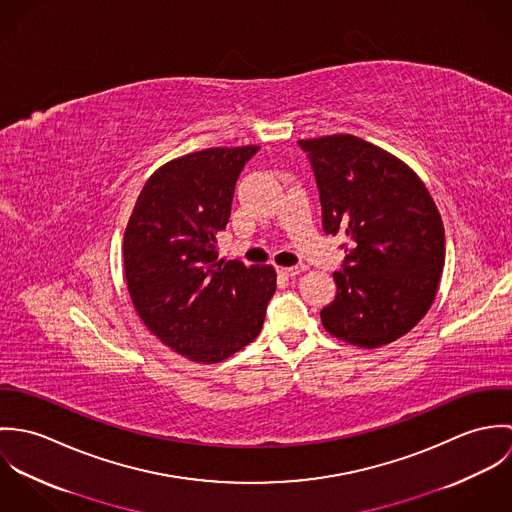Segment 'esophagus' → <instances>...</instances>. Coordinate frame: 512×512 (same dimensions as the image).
Segmentation results:
<instances>
[{"instance_id": "obj_1", "label": "esophagus", "mask_w": 512, "mask_h": 512, "mask_svg": "<svg viewBox=\"0 0 512 512\" xmlns=\"http://www.w3.org/2000/svg\"><path fill=\"white\" fill-rule=\"evenodd\" d=\"M305 270H307L305 264H297V266H290V268H278V272H280L282 276H286V278H293V276H297V274H301V272H305Z\"/></svg>"}]
</instances>
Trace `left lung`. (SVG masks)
<instances>
[{
    "label": "left lung",
    "instance_id": "8db88e82",
    "mask_svg": "<svg viewBox=\"0 0 512 512\" xmlns=\"http://www.w3.org/2000/svg\"><path fill=\"white\" fill-rule=\"evenodd\" d=\"M323 209V230L345 234L335 299L323 327L361 349L388 345L432 307L445 262L438 207L422 179L396 155L349 134L299 140Z\"/></svg>",
    "mask_w": 512,
    "mask_h": 512
}]
</instances>
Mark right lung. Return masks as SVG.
<instances>
[{
	"label": "right lung",
	"mask_w": 512,
	"mask_h": 512,
	"mask_svg": "<svg viewBox=\"0 0 512 512\" xmlns=\"http://www.w3.org/2000/svg\"><path fill=\"white\" fill-rule=\"evenodd\" d=\"M258 149L209 147L167 161L147 179L124 232L140 319L195 363H220L252 343L276 292L274 266L217 260L236 179Z\"/></svg>",
	"instance_id": "add662e5"
}]
</instances>
